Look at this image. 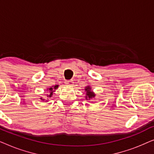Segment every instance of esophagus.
<instances>
[{
  "instance_id": "34e87169",
  "label": "esophagus",
  "mask_w": 154,
  "mask_h": 154,
  "mask_svg": "<svg viewBox=\"0 0 154 154\" xmlns=\"http://www.w3.org/2000/svg\"><path fill=\"white\" fill-rule=\"evenodd\" d=\"M65 84H66V85H73V82L72 80H70V81H65Z\"/></svg>"
}]
</instances>
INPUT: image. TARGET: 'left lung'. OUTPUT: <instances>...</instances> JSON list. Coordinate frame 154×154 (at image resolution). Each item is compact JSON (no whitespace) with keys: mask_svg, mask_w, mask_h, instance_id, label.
I'll return each mask as SVG.
<instances>
[{"mask_svg":"<svg viewBox=\"0 0 154 154\" xmlns=\"http://www.w3.org/2000/svg\"><path fill=\"white\" fill-rule=\"evenodd\" d=\"M91 89V88L90 87V86H87V87H85V92H86V96H85V99L86 100H91V99H93L94 97H95V94H94V92L93 91H92V90H90Z\"/></svg>","mask_w":154,"mask_h":154,"instance_id":"8db88e82","label":"left lung"}]
</instances>
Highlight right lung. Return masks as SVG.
Returning <instances> with one entry per match:
<instances>
[{
    "label": "right lung",
    "instance_id": "add662e5",
    "mask_svg": "<svg viewBox=\"0 0 154 154\" xmlns=\"http://www.w3.org/2000/svg\"><path fill=\"white\" fill-rule=\"evenodd\" d=\"M58 87H59V85H56L54 86H52V87L50 88H48L47 92H46L47 94H45V95H47L48 97H51L52 96V93L54 92V90H55L56 89H57ZM45 98H46V97H45ZM41 100H42V98H41Z\"/></svg>",
    "mask_w": 154,
    "mask_h": 154
}]
</instances>
